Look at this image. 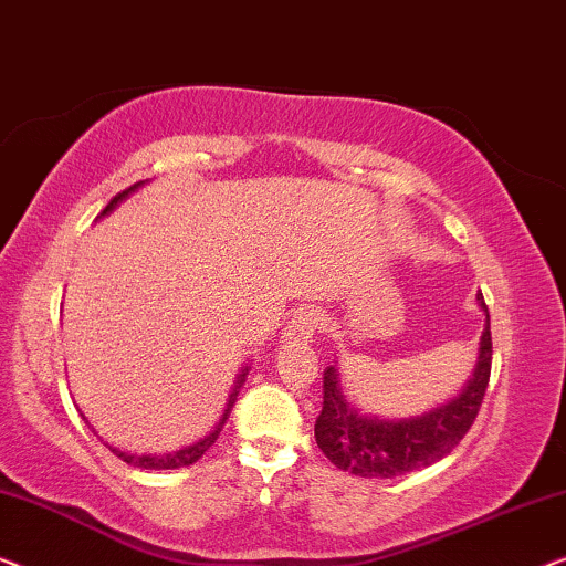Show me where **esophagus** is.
<instances>
[{
	"label": "esophagus",
	"instance_id": "1",
	"mask_svg": "<svg viewBox=\"0 0 566 566\" xmlns=\"http://www.w3.org/2000/svg\"><path fill=\"white\" fill-rule=\"evenodd\" d=\"M317 325H321V313L313 307H302L292 315V321L286 323L284 328V340H307L317 333Z\"/></svg>",
	"mask_w": 566,
	"mask_h": 566
}]
</instances>
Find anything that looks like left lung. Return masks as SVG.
Returning <instances> with one entry per match:
<instances>
[{"mask_svg": "<svg viewBox=\"0 0 566 566\" xmlns=\"http://www.w3.org/2000/svg\"><path fill=\"white\" fill-rule=\"evenodd\" d=\"M476 305L484 310L476 366L464 389L439 408L410 418L366 416L346 400L338 366L323 371V410L315 420V441L333 464L366 480H392L431 467L457 449L480 412L492 369L490 313L482 294H476Z\"/></svg>", "mask_w": 566, "mask_h": 566, "instance_id": "left-lung-1", "label": "left lung"}]
</instances>
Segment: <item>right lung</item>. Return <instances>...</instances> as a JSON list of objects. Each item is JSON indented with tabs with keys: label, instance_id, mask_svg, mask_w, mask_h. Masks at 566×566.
Listing matches in <instances>:
<instances>
[{
	"label": "right lung",
	"instance_id": "1",
	"mask_svg": "<svg viewBox=\"0 0 566 566\" xmlns=\"http://www.w3.org/2000/svg\"><path fill=\"white\" fill-rule=\"evenodd\" d=\"M146 185V181H138V185H133L130 189H125L123 195H117L113 202H109L105 210H102V214L99 218H105V214H109L115 210L117 205H120L123 200H127V197H130L135 189L138 187H143ZM249 369L251 366H243L241 369V374H238L235 377V381H233V389H230V395H228V402H226V410H222V416H220V420L218 423H214V428L207 436H202L200 441H195V443H189V446H181V449H177V451H164V453H130V451H123V449H117V446H109V451L115 453V457H120L125 464H130V467H138V469H181V467H189V464H195L197 459H202V453L210 449V446L218 441V436H220V431H222V426H226V420L230 418V410H233V405H235V400H238V392H241V387H243V381H245V374H249ZM84 418V416H82ZM86 420V418H84ZM86 426H90V420H86ZM92 433H94V428H92Z\"/></svg>",
	"mask_w": 566,
	"mask_h": 566
}]
</instances>
